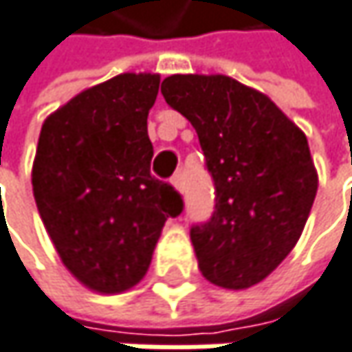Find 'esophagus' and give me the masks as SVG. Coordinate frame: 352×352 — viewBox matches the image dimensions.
<instances>
[{
  "instance_id": "34e87169",
  "label": "esophagus",
  "mask_w": 352,
  "mask_h": 352,
  "mask_svg": "<svg viewBox=\"0 0 352 352\" xmlns=\"http://www.w3.org/2000/svg\"><path fill=\"white\" fill-rule=\"evenodd\" d=\"M171 183H173V187H175L177 191H183V187H185V175L183 173H177L171 179Z\"/></svg>"
}]
</instances>
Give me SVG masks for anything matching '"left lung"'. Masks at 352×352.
Segmentation results:
<instances>
[{
  "mask_svg": "<svg viewBox=\"0 0 352 352\" xmlns=\"http://www.w3.org/2000/svg\"><path fill=\"white\" fill-rule=\"evenodd\" d=\"M165 102L195 129L215 209L191 228L199 270L215 286L262 282L292 252L316 197L304 133L270 98L230 76L173 74Z\"/></svg>",
  "mask_w": 352,
  "mask_h": 352,
  "instance_id": "obj_1",
  "label": "left lung"
}]
</instances>
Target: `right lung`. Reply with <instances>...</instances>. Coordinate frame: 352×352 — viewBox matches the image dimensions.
Segmentation results:
<instances>
[{"label": "right lung", "mask_w": 352, "mask_h": 352, "mask_svg": "<svg viewBox=\"0 0 352 352\" xmlns=\"http://www.w3.org/2000/svg\"><path fill=\"white\" fill-rule=\"evenodd\" d=\"M159 82V74H118L42 124L36 206L64 266L94 292L139 284L165 221L183 211L175 187L151 175L146 116Z\"/></svg>", "instance_id": "1"}]
</instances>
